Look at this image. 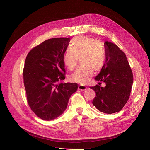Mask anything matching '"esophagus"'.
Returning a JSON list of instances; mask_svg holds the SVG:
<instances>
[{"label":"esophagus","mask_w":150,"mask_h":150,"mask_svg":"<svg viewBox=\"0 0 150 150\" xmlns=\"http://www.w3.org/2000/svg\"><path fill=\"white\" fill-rule=\"evenodd\" d=\"M86 89H87V88H86V86H84V85L80 84V85L78 86V89L80 90V91H84Z\"/></svg>","instance_id":"34e87169"}]
</instances>
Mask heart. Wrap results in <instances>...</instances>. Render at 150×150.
<instances>
[{
  "label": "heart",
  "mask_w": 150,
  "mask_h": 150,
  "mask_svg": "<svg viewBox=\"0 0 150 150\" xmlns=\"http://www.w3.org/2000/svg\"><path fill=\"white\" fill-rule=\"evenodd\" d=\"M71 47L72 49H67L63 54L64 64L69 70H73L80 58L83 65L77 68L70 78L76 83H87L93 76L94 70L99 71L103 67L106 61L105 50L97 39L87 36L74 38Z\"/></svg>",
  "instance_id": "1"
}]
</instances>
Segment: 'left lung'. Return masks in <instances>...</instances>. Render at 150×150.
<instances>
[{"instance_id": "1", "label": "left lung", "mask_w": 150, "mask_h": 150, "mask_svg": "<svg viewBox=\"0 0 150 150\" xmlns=\"http://www.w3.org/2000/svg\"><path fill=\"white\" fill-rule=\"evenodd\" d=\"M106 61L96 81H103L90 87L96 92L92 104L100 111L112 114L120 111L128 101L133 83V75L124 52L116 44L105 41Z\"/></svg>"}]
</instances>
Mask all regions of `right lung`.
<instances>
[{"label":"right lung","instance_id":"obj_1","mask_svg":"<svg viewBox=\"0 0 150 150\" xmlns=\"http://www.w3.org/2000/svg\"><path fill=\"white\" fill-rule=\"evenodd\" d=\"M69 38L49 39L28 53L23 70L27 102L40 119L52 120L66 110L78 84L62 83L66 70L63 54L70 42Z\"/></svg>","mask_w":150,"mask_h":150}]
</instances>
